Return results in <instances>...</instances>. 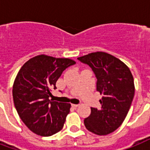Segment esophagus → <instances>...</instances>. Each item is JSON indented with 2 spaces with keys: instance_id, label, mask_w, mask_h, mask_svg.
Segmentation results:
<instances>
[{
  "instance_id": "1",
  "label": "esophagus",
  "mask_w": 150,
  "mask_h": 150,
  "mask_svg": "<svg viewBox=\"0 0 150 150\" xmlns=\"http://www.w3.org/2000/svg\"><path fill=\"white\" fill-rule=\"evenodd\" d=\"M79 104H71V106L72 107H74V108H77L79 106Z\"/></svg>"
}]
</instances>
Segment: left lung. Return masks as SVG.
I'll use <instances>...</instances> for the list:
<instances>
[{
  "label": "left lung",
  "instance_id": "1",
  "mask_svg": "<svg viewBox=\"0 0 150 150\" xmlns=\"http://www.w3.org/2000/svg\"><path fill=\"white\" fill-rule=\"evenodd\" d=\"M88 65L96 78V91L103 95L100 109L91 108L84 119L88 130L107 135L119 128L125 119L134 97V80L129 67L108 53L94 52L77 59Z\"/></svg>",
  "mask_w": 150,
  "mask_h": 150
}]
</instances>
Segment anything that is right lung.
Instances as JSON below:
<instances>
[{"label": "right lung", "mask_w": 150, "mask_h": 150, "mask_svg": "<svg viewBox=\"0 0 150 150\" xmlns=\"http://www.w3.org/2000/svg\"><path fill=\"white\" fill-rule=\"evenodd\" d=\"M75 63L72 59L41 54L28 60L20 69L13 98L20 118L33 132L50 137L62 129L71 104L50 101L49 98L63 71Z\"/></svg>", "instance_id": "right-lung-1"}]
</instances>
